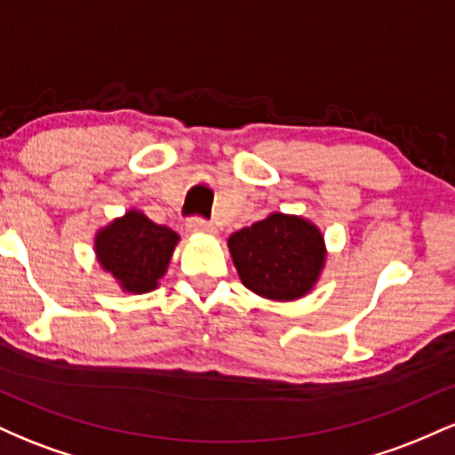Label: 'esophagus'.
Wrapping results in <instances>:
<instances>
[{
  "label": "esophagus",
  "mask_w": 455,
  "mask_h": 455,
  "mask_svg": "<svg viewBox=\"0 0 455 455\" xmlns=\"http://www.w3.org/2000/svg\"><path fill=\"white\" fill-rule=\"evenodd\" d=\"M188 231L190 233H213L216 231V228H213V224L212 222H207V220H203V218H190V220H188Z\"/></svg>",
  "instance_id": "1"
}]
</instances>
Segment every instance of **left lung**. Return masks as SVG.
Listing matches in <instances>:
<instances>
[{
    "label": "left lung",
    "mask_w": 455,
    "mask_h": 455,
    "mask_svg": "<svg viewBox=\"0 0 455 455\" xmlns=\"http://www.w3.org/2000/svg\"><path fill=\"white\" fill-rule=\"evenodd\" d=\"M245 289L274 301L304 297L325 263V242L312 222L271 213L228 237Z\"/></svg>",
    "instance_id": "1"
}]
</instances>
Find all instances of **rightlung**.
Instances as JSON below:
<instances>
[{"instance_id":"1","label":"right lung","mask_w":455,"mask_h":455,"mask_svg":"<svg viewBox=\"0 0 455 455\" xmlns=\"http://www.w3.org/2000/svg\"><path fill=\"white\" fill-rule=\"evenodd\" d=\"M177 242L175 231L132 210L98 233L96 254L124 291L149 293L169 267Z\"/></svg>"}]
</instances>
